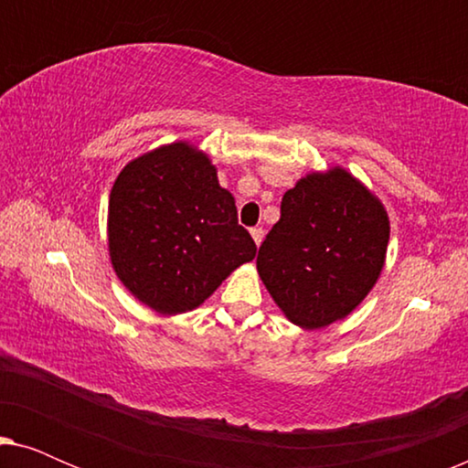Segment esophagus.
Wrapping results in <instances>:
<instances>
[{
    "label": "esophagus",
    "mask_w": 468,
    "mask_h": 468,
    "mask_svg": "<svg viewBox=\"0 0 468 468\" xmlns=\"http://www.w3.org/2000/svg\"><path fill=\"white\" fill-rule=\"evenodd\" d=\"M251 236H253V240H255V245H261V240H264V229L261 228H253L251 229Z\"/></svg>",
    "instance_id": "34e87169"
}]
</instances>
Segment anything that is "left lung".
<instances>
[{"label":"left lung","mask_w":468,"mask_h":468,"mask_svg":"<svg viewBox=\"0 0 468 468\" xmlns=\"http://www.w3.org/2000/svg\"><path fill=\"white\" fill-rule=\"evenodd\" d=\"M383 202L341 165L309 172L281 202L258 253V272L292 324L319 330L368 296L386 266Z\"/></svg>","instance_id":"1"}]
</instances>
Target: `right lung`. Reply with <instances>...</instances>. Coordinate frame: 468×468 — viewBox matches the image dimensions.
I'll list each match as a JSON object with an SVG mask.
<instances>
[{
    "mask_svg": "<svg viewBox=\"0 0 468 468\" xmlns=\"http://www.w3.org/2000/svg\"><path fill=\"white\" fill-rule=\"evenodd\" d=\"M207 153L187 140L123 165L108 200V255L121 283L159 315L194 311L255 258Z\"/></svg>",
    "mask_w": 468,
    "mask_h": 468,
    "instance_id": "obj_1",
    "label": "right lung"
}]
</instances>
